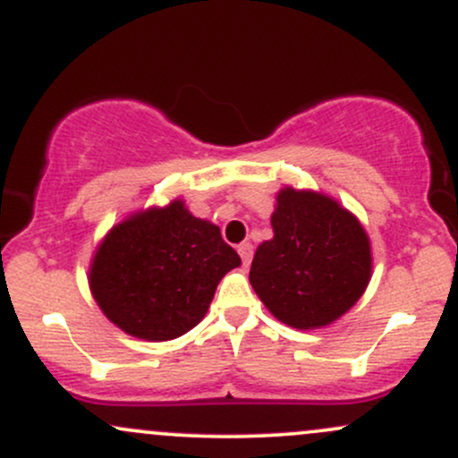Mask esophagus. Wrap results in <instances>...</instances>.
I'll return each mask as SVG.
<instances>
[{"label":"esophagus","instance_id":"1","mask_svg":"<svg viewBox=\"0 0 458 458\" xmlns=\"http://www.w3.org/2000/svg\"><path fill=\"white\" fill-rule=\"evenodd\" d=\"M236 250H239L241 260H243V265H245V267H250L251 256H254V245H251L250 241H245V243H241L239 247H236Z\"/></svg>","mask_w":458,"mask_h":458}]
</instances>
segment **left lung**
<instances>
[{
    "label": "left lung",
    "instance_id": "left-lung-1",
    "mask_svg": "<svg viewBox=\"0 0 458 458\" xmlns=\"http://www.w3.org/2000/svg\"><path fill=\"white\" fill-rule=\"evenodd\" d=\"M273 239L262 241L250 284L280 323L320 329L364 295L372 276L370 239L338 199L284 187L271 215Z\"/></svg>",
    "mask_w": 458,
    "mask_h": 458
}]
</instances>
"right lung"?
Wrapping results in <instances>:
<instances>
[{
    "instance_id": "obj_1",
    "label": "right lung",
    "mask_w": 458,
    "mask_h": 458,
    "mask_svg": "<svg viewBox=\"0 0 458 458\" xmlns=\"http://www.w3.org/2000/svg\"><path fill=\"white\" fill-rule=\"evenodd\" d=\"M239 265L217 225L176 198L115 224L94 251L88 284L115 327L165 343L196 327L219 280Z\"/></svg>"
}]
</instances>
